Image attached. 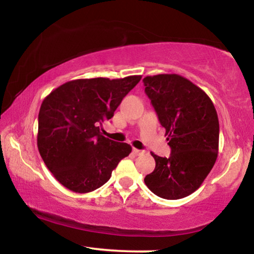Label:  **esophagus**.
I'll return each instance as SVG.
<instances>
[{
    "instance_id": "34e87169",
    "label": "esophagus",
    "mask_w": 254,
    "mask_h": 254,
    "mask_svg": "<svg viewBox=\"0 0 254 254\" xmlns=\"http://www.w3.org/2000/svg\"><path fill=\"white\" fill-rule=\"evenodd\" d=\"M143 150H138V149H136V148H134L133 149V154L135 155V156H140V155H142L143 154Z\"/></svg>"
}]
</instances>
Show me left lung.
Returning <instances> with one entry per match:
<instances>
[{"instance_id": "1", "label": "left lung", "mask_w": 254, "mask_h": 254, "mask_svg": "<svg viewBox=\"0 0 254 254\" xmlns=\"http://www.w3.org/2000/svg\"><path fill=\"white\" fill-rule=\"evenodd\" d=\"M143 83L171 148L169 158L151 152L156 166L144 183L159 197L182 199L199 189L216 162L217 112L202 89L178 74L147 76Z\"/></svg>"}]
</instances>
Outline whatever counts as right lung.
Wrapping results in <instances>:
<instances>
[{
	"label": "right lung",
	"instance_id": "add662e5",
	"mask_svg": "<svg viewBox=\"0 0 254 254\" xmlns=\"http://www.w3.org/2000/svg\"><path fill=\"white\" fill-rule=\"evenodd\" d=\"M142 76L81 78L54 89L43 100L37 145L54 178L75 193L92 192L109 182L131 147L102 135L124 97Z\"/></svg>",
	"mask_w": 254,
	"mask_h": 254
}]
</instances>
